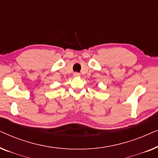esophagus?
Instances as JSON below:
<instances>
[{"label":"esophagus","instance_id":"34e87169","mask_svg":"<svg viewBox=\"0 0 158 158\" xmlns=\"http://www.w3.org/2000/svg\"><path fill=\"white\" fill-rule=\"evenodd\" d=\"M73 76L75 77H80V73H73Z\"/></svg>","mask_w":158,"mask_h":158}]
</instances>
